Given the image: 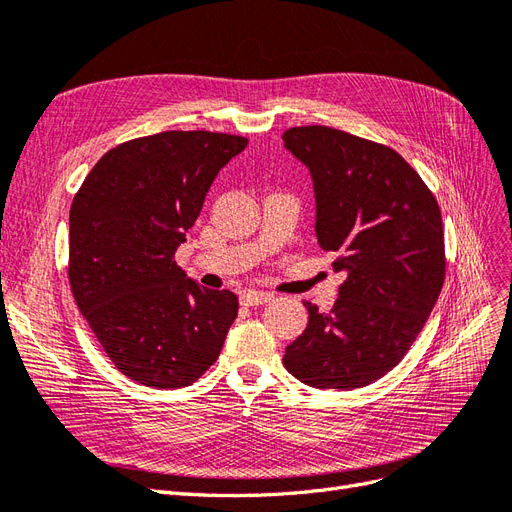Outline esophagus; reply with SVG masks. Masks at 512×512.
I'll use <instances>...</instances> for the list:
<instances>
[{"label": "esophagus", "mask_w": 512, "mask_h": 512, "mask_svg": "<svg viewBox=\"0 0 512 512\" xmlns=\"http://www.w3.org/2000/svg\"><path fill=\"white\" fill-rule=\"evenodd\" d=\"M272 298H274V296L268 294V291H253V289H248V291H244L240 300H242L246 306H259V304L270 302Z\"/></svg>", "instance_id": "34e87169"}]
</instances>
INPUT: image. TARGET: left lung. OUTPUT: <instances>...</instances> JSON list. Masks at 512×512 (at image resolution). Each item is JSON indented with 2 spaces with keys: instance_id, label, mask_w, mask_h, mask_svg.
<instances>
[{
  "instance_id": "8db88e82",
  "label": "left lung",
  "mask_w": 512,
  "mask_h": 512,
  "mask_svg": "<svg viewBox=\"0 0 512 512\" xmlns=\"http://www.w3.org/2000/svg\"><path fill=\"white\" fill-rule=\"evenodd\" d=\"M283 141L311 171L317 240L347 270L330 313L304 302L309 324L283 364L313 388L369 386L403 360L442 291L440 206L388 145L330 126L289 128Z\"/></svg>"
}]
</instances>
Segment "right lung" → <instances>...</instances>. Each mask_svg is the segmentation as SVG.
I'll use <instances>...</instances> for the list:
<instances>
[{
  "label": "right lung",
  "instance_id": "1",
  "mask_svg": "<svg viewBox=\"0 0 512 512\" xmlns=\"http://www.w3.org/2000/svg\"><path fill=\"white\" fill-rule=\"evenodd\" d=\"M248 139L165 130L102 156L70 206L68 281L109 360L150 388H184L221 354L238 315L229 289L184 279L175 251Z\"/></svg>",
  "mask_w": 512,
  "mask_h": 512
}]
</instances>
